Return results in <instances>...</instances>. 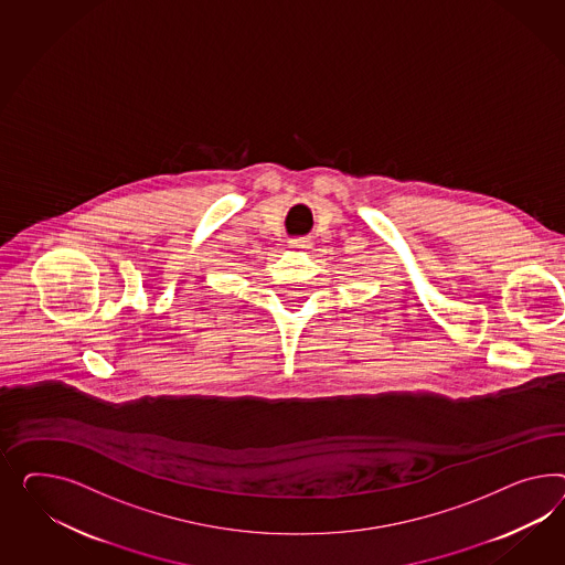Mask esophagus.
Here are the masks:
<instances>
[{
	"label": "esophagus",
	"instance_id": "esophagus-1",
	"mask_svg": "<svg viewBox=\"0 0 565 565\" xmlns=\"http://www.w3.org/2000/svg\"><path fill=\"white\" fill-rule=\"evenodd\" d=\"M310 246H312L310 238H291L290 241V248H296V250H306Z\"/></svg>",
	"mask_w": 565,
	"mask_h": 565
}]
</instances>
